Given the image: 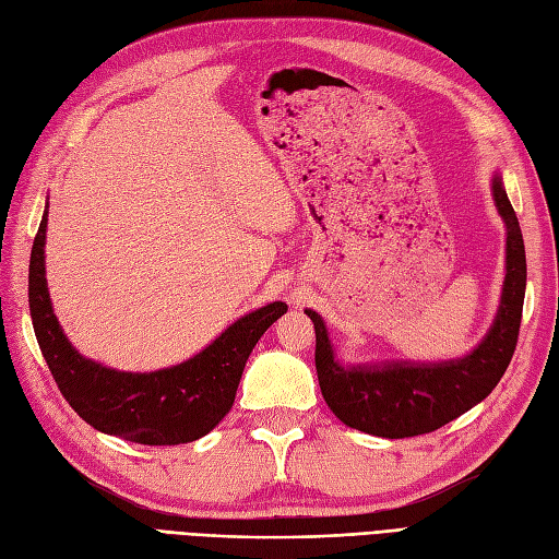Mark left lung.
Here are the masks:
<instances>
[{
	"label": "left lung",
	"mask_w": 559,
	"mask_h": 559,
	"mask_svg": "<svg viewBox=\"0 0 559 559\" xmlns=\"http://www.w3.org/2000/svg\"><path fill=\"white\" fill-rule=\"evenodd\" d=\"M506 238V280L492 331L468 357L445 364H386L382 368H343L335 364L324 321L312 310L317 333L314 366L321 396L347 427L382 438H411L445 427L480 403L509 368L518 345L527 259L515 210L499 177L492 181Z\"/></svg>",
	"instance_id": "1"
}]
</instances>
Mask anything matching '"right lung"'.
I'll list each match as a JSON object with an SVG mask.
<instances>
[{"label": "right lung", "mask_w": 559, "mask_h": 559, "mask_svg": "<svg viewBox=\"0 0 559 559\" xmlns=\"http://www.w3.org/2000/svg\"><path fill=\"white\" fill-rule=\"evenodd\" d=\"M29 257V314L44 359L74 413L103 433L142 445H179L210 433L233 408L249 354L284 302L251 312L228 326L193 359L156 373H121L83 359L50 308L44 277L46 218Z\"/></svg>", "instance_id": "obj_1"}]
</instances>
